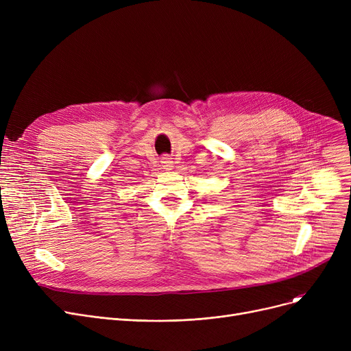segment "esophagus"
<instances>
[{"label": "esophagus", "instance_id": "1", "mask_svg": "<svg viewBox=\"0 0 351 351\" xmlns=\"http://www.w3.org/2000/svg\"><path fill=\"white\" fill-rule=\"evenodd\" d=\"M162 166H163V169H172L173 168V162H172V159L169 156H163L162 158Z\"/></svg>", "mask_w": 351, "mask_h": 351}]
</instances>
